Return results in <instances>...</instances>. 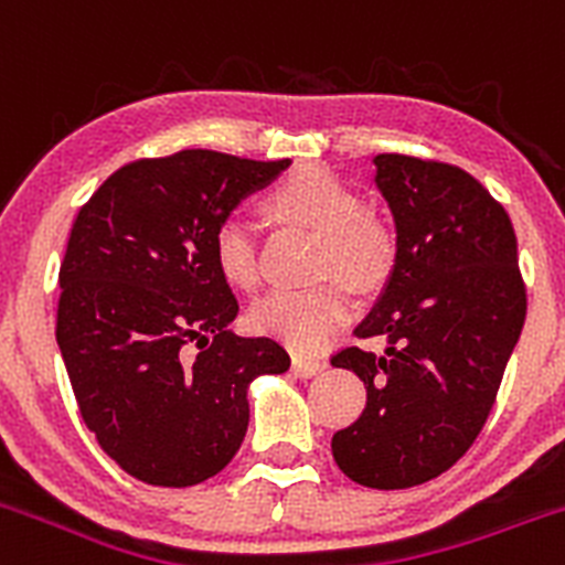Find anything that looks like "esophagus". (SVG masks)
<instances>
[{
    "label": "esophagus",
    "mask_w": 565,
    "mask_h": 565,
    "mask_svg": "<svg viewBox=\"0 0 565 565\" xmlns=\"http://www.w3.org/2000/svg\"><path fill=\"white\" fill-rule=\"evenodd\" d=\"M327 367V362L323 360H316V356H305V354H296L294 356V373L299 379H310V376H318V373Z\"/></svg>",
    "instance_id": "1"
}]
</instances>
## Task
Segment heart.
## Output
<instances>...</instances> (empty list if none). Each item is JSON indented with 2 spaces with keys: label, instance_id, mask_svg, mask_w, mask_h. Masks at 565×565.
Here are the masks:
<instances>
[{
  "label": "heart",
  "instance_id": "heart-1",
  "mask_svg": "<svg viewBox=\"0 0 565 565\" xmlns=\"http://www.w3.org/2000/svg\"><path fill=\"white\" fill-rule=\"evenodd\" d=\"M266 211L282 225L316 233V271H334L354 290L382 288L395 266V236L382 220L362 211L349 183L318 167L294 172L266 194ZM214 264L233 288L258 285L255 227L242 216L216 225ZM340 280H321L301 290H275L253 307V327L296 351H318L349 316V296Z\"/></svg>",
  "mask_w": 565,
  "mask_h": 565
}]
</instances>
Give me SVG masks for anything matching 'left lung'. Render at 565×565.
<instances>
[{"mask_svg": "<svg viewBox=\"0 0 565 565\" xmlns=\"http://www.w3.org/2000/svg\"><path fill=\"white\" fill-rule=\"evenodd\" d=\"M379 192L395 222V266L356 338L382 354H334L365 382L360 420L332 437L354 483L409 489L470 450L494 404L527 312L505 209L459 167L379 153Z\"/></svg>", "mask_w": 565, "mask_h": 565, "instance_id": "8db88e82", "label": "left lung"}]
</instances>
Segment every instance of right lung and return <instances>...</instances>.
<instances>
[{"label": "right lung", "instance_id": "right-lung-1", "mask_svg": "<svg viewBox=\"0 0 565 565\" xmlns=\"http://www.w3.org/2000/svg\"><path fill=\"white\" fill-rule=\"evenodd\" d=\"M288 167L214 150L142 159L76 216L60 354L82 420L145 483L181 489L225 470L249 426V384L290 367L275 338L233 332L238 301L211 249L216 225Z\"/></svg>", "mask_w": 565, "mask_h": 565}]
</instances>
